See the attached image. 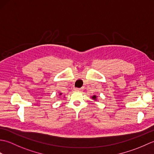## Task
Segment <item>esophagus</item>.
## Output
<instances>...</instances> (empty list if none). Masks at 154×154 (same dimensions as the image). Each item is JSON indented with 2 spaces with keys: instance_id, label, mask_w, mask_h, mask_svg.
I'll return each mask as SVG.
<instances>
[{
  "instance_id": "1",
  "label": "esophagus",
  "mask_w": 154,
  "mask_h": 154,
  "mask_svg": "<svg viewBox=\"0 0 154 154\" xmlns=\"http://www.w3.org/2000/svg\"><path fill=\"white\" fill-rule=\"evenodd\" d=\"M74 90L75 91H81V89H79V88H75V89H74Z\"/></svg>"
}]
</instances>
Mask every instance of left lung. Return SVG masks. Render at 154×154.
<instances>
[{
  "label": "left lung",
  "instance_id": "1",
  "mask_svg": "<svg viewBox=\"0 0 154 154\" xmlns=\"http://www.w3.org/2000/svg\"><path fill=\"white\" fill-rule=\"evenodd\" d=\"M96 97H96L95 95H94V96H93V97L92 98H93V99H96Z\"/></svg>",
  "mask_w": 154,
  "mask_h": 154
}]
</instances>
